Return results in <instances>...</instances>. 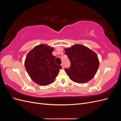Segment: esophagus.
I'll return each instance as SVG.
<instances>
[{"label":"esophagus","instance_id":"esophagus-1","mask_svg":"<svg viewBox=\"0 0 121 121\" xmlns=\"http://www.w3.org/2000/svg\"><path fill=\"white\" fill-rule=\"evenodd\" d=\"M61 66L62 68H63V69H64V68H65V65H64V64H63H63H61Z\"/></svg>","mask_w":121,"mask_h":121}]
</instances>
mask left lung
<instances>
[{"instance_id": "1", "label": "left lung", "mask_w": 121, "mask_h": 121, "mask_svg": "<svg viewBox=\"0 0 121 121\" xmlns=\"http://www.w3.org/2000/svg\"><path fill=\"white\" fill-rule=\"evenodd\" d=\"M65 51L71 64V67L65 71L72 81L82 84L94 77L99 65L95 52L88 47L78 44L65 48Z\"/></svg>"}]
</instances>
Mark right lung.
I'll return each instance as SVG.
<instances>
[{
	"label": "right lung",
	"mask_w": 121,
	"mask_h": 121,
	"mask_svg": "<svg viewBox=\"0 0 121 121\" xmlns=\"http://www.w3.org/2000/svg\"><path fill=\"white\" fill-rule=\"evenodd\" d=\"M53 49V47L41 44L35 46L26 57V69L31 79L38 85L46 86L53 83L61 69L55 62L56 57L52 54Z\"/></svg>",
	"instance_id": "add662e5"
}]
</instances>
